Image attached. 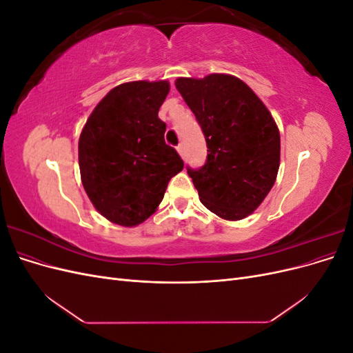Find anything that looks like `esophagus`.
I'll return each instance as SVG.
<instances>
[{
    "instance_id": "1",
    "label": "esophagus",
    "mask_w": 353,
    "mask_h": 353,
    "mask_svg": "<svg viewBox=\"0 0 353 353\" xmlns=\"http://www.w3.org/2000/svg\"><path fill=\"white\" fill-rule=\"evenodd\" d=\"M176 150H178V153H179L181 156L185 154V150H184V145H183V144H179V145L176 147Z\"/></svg>"
}]
</instances>
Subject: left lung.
<instances>
[{"mask_svg":"<svg viewBox=\"0 0 353 353\" xmlns=\"http://www.w3.org/2000/svg\"><path fill=\"white\" fill-rule=\"evenodd\" d=\"M183 95L205 135L206 162L187 166L200 201L215 215L243 219L270 193L280 166V132L248 85L230 74L179 78Z\"/></svg>","mask_w":353,"mask_h":353,"instance_id":"1","label":"left lung"}]
</instances>
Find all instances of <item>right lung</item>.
Listing matches in <instances>:
<instances>
[{"label": "right lung", "mask_w": 353, "mask_h": 353, "mask_svg": "<svg viewBox=\"0 0 353 353\" xmlns=\"http://www.w3.org/2000/svg\"><path fill=\"white\" fill-rule=\"evenodd\" d=\"M166 81L126 82L97 104L79 138L85 191L104 218L132 227L145 221L163 199L184 162L165 143L159 109Z\"/></svg>", "instance_id": "1"}]
</instances>
